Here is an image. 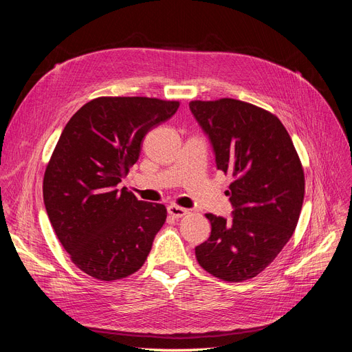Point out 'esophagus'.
Returning a JSON list of instances; mask_svg holds the SVG:
<instances>
[{"label": "esophagus", "mask_w": 352, "mask_h": 352, "mask_svg": "<svg viewBox=\"0 0 352 352\" xmlns=\"http://www.w3.org/2000/svg\"><path fill=\"white\" fill-rule=\"evenodd\" d=\"M167 212L172 217H175V219H180V217H184L185 214H188L189 212V210H186V208H184V207H179V206H176V204H170L168 207H167Z\"/></svg>", "instance_id": "esophagus-1"}]
</instances>
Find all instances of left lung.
I'll return each instance as SVG.
<instances>
[{
  "label": "left lung",
  "mask_w": 352,
  "mask_h": 352,
  "mask_svg": "<svg viewBox=\"0 0 352 352\" xmlns=\"http://www.w3.org/2000/svg\"><path fill=\"white\" fill-rule=\"evenodd\" d=\"M190 113L233 176L232 219L208 212L211 235L195 248L199 265L226 282H243L278 257L296 228L304 172L289 133L274 114L239 100L190 101Z\"/></svg>",
  "instance_id": "1"
}]
</instances>
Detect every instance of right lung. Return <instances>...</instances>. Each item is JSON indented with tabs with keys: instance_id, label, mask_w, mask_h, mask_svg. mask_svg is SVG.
<instances>
[{
	"instance_id": "right-lung-1",
	"label": "right lung",
	"mask_w": 352,
	"mask_h": 352,
	"mask_svg": "<svg viewBox=\"0 0 352 352\" xmlns=\"http://www.w3.org/2000/svg\"><path fill=\"white\" fill-rule=\"evenodd\" d=\"M177 101L100 97L73 114L44 176L48 219L72 261L98 280H117L142 267L163 228V204L117 189L153 127L168 120Z\"/></svg>"
}]
</instances>
